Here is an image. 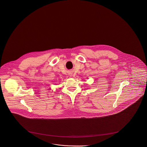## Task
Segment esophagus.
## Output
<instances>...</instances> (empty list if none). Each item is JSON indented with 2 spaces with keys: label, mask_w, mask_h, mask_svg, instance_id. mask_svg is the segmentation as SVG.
Returning <instances> with one entry per match:
<instances>
[{
  "label": "esophagus",
  "mask_w": 147,
  "mask_h": 147,
  "mask_svg": "<svg viewBox=\"0 0 147 147\" xmlns=\"http://www.w3.org/2000/svg\"><path fill=\"white\" fill-rule=\"evenodd\" d=\"M70 75H71V74H70ZM70 76H71V75H70Z\"/></svg>",
  "instance_id": "1"
}]
</instances>
